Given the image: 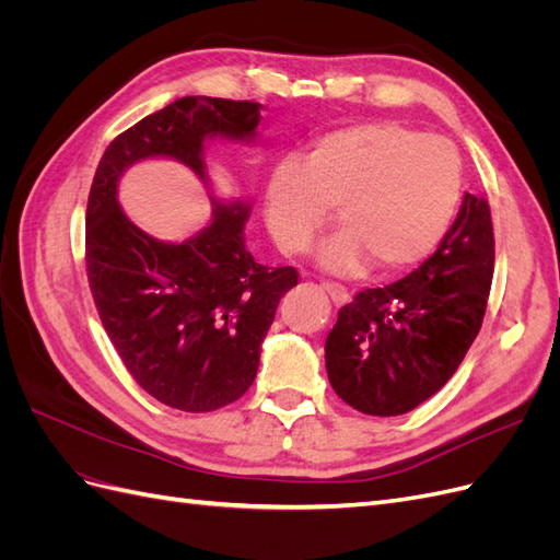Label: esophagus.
I'll return each instance as SVG.
<instances>
[{"mask_svg": "<svg viewBox=\"0 0 560 560\" xmlns=\"http://www.w3.org/2000/svg\"><path fill=\"white\" fill-rule=\"evenodd\" d=\"M322 290H325L331 296V301L336 303V306H343V303L350 301L348 290H346L343 284H338V282H322Z\"/></svg>", "mask_w": 560, "mask_h": 560, "instance_id": "esophagus-1", "label": "esophagus"}]
</instances>
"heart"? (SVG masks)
I'll list each match as a JSON object with an SVG mask.
<instances>
[{"mask_svg": "<svg viewBox=\"0 0 560 560\" xmlns=\"http://www.w3.org/2000/svg\"><path fill=\"white\" fill-rule=\"evenodd\" d=\"M460 182V156L439 135L393 121L343 126L317 135L301 163L276 165L264 222L284 254H301L336 208L343 229L317 249L322 268L352 273L374 259L381 270H404L444 238Z\"/></svg>", "mask_w": 560, "mask_h": 560, "instance_id": "1", "label": "heart"}]
</instances>
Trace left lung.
<instances>
[{
    "instance_id": "left-lung-1",
    "label": "left lung",
    "mask_w": 560,
    "mask_h": 560,
    "mask_svg": "<svg viewBox=\"0 0 560 560\" xmlns=\"http://www.w3.org/2000/svg\"><path fill=\"white\" fill-rule=\"evenodd\" d=\"M493 264L488 200L465 194L430 259L338 311L325 343L334 393L369 416L409 413L439 393L481 329Z\"/></svg>"
}]
</instances>
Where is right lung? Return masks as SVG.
Wrapping results in <instances>:
<instances>
[{"label":"right lung","instance_id":"1","mask_svg":"<svg viewBox=\"0 0 560 560\" xmlns=\"http://www.w3.org/2000/svg\"><path fill=\"white\" fill-rule=\"evenodd\" d=\"M259 103L189 95L144 116L107 147L86 212V270L103 327L130 376L179 411L222 409L247 393L280 299L299 282L245 247L252 200L214 198L206 144L257 140ZM186 164L211 189L213 219L186 242H159L117 202L128 166Z\"/></svg>","mask_w":560,"mask_h":560}]
</instances>
